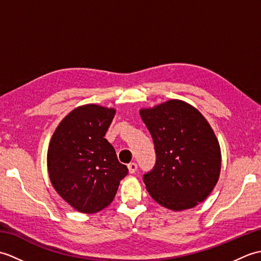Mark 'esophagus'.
Wrapping results in <instances>:
<instances>
[{
  "mask_svg": "<svg viewBox=\"0 0 261 261\" xmlns=\"http://www.w3.org/2000/svg\"><path fill=\"white\" fill-rule=\"evenodd\" d=\"M137 168H138V166L136 163H130L129 165H127V169H129L130 174H135L137 171Z\"/></svg>",
  "mask_w": 261,
  "mask_h": 261,
  "instance_id": "34e87169",
  "label": "esophagus"
}]
</instances>
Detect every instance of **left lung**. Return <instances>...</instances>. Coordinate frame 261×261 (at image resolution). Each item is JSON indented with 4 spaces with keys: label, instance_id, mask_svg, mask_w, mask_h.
I'll use <instances>...</instances> for the list:
<instances>
[{
    "label": "left lung",
    "instance_id": "1",
    "mask_svg": "<svg viewBox=\"0 0 261 261\" xmlns=\"http://www.w3.org/2000/svg\"><path fill=\"white\" fill-rule=\"evenodd\" d=\"M140 116L157 156L154 167L143 175L147 191L166 208L196 206L220 176L221 149L212 127L198 110L180 99L141 109Z\"/></svg>",
    "mask_w": 261,
    "mask_h": 261
}]
</instances>
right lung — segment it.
I'll use <instances>...</instances> for the list:
<instances>
[{
  "instance_id": "add662e5",
  "label": "right lung",
  "mask_w": 261,
  "mask_h": 261,
  "mask_svg": "<svg viewBox=\"0 0 261 261\" xmlns=\"http://www.w3.org/2000/svg\"><path fill=\"white\" fill-rule=\"evenodd\" d=\"M114 109L82 105L55 130L47 154L55 190L81 213H96L112 203L120 180L127 175L112 145L105 139Z\"/></svg>"
}]
</instances>
